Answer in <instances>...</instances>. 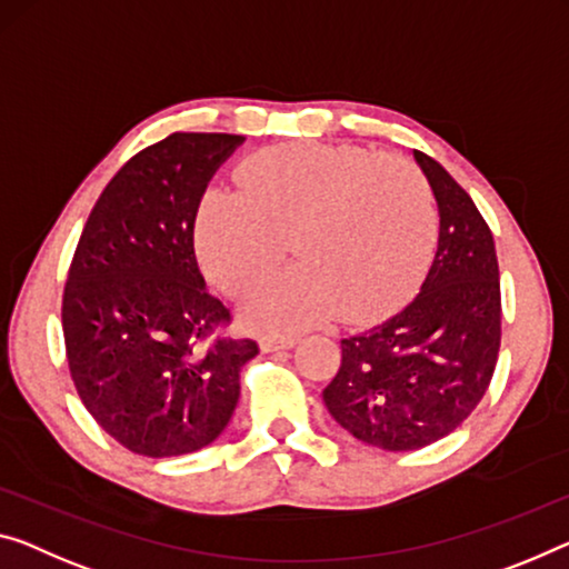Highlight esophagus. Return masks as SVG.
Wrapping results in <instances>:
<instances>
[{
  "label": "esophagus",
  "mask_w": 569,
  "mask_h": 569,
  "mask_svg": "<svg viewBox=\"0 0 569 569\" xmlns=\"http://www.w3.org/2000/svg\"><path fill=\"white\" fill-rule=\"evenodd\" d=\"M295 346V338H261V351H287Z\"/></svg>",
  "instance_id": "esophagus-1"
}]
</instances>
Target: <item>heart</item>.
Here are the masks:
<instances>
[{
	"instance_id": "1",
	"label": "heart",
	"mask_w": 569,
	"mask_h": 569,
	"mask_svg": "<svg viewBox=\"0 0 569 569\" xmlns=\"http://www.w3.org/2000/svg\"><path fill=\"white\" fill-rule=\"evenodd\" d=\"M241 188L208 186L193 239L226 295L282 257L302 259L243 287L239 312L261 333H292L343 308L366 320L395 308L430 259L437 211L412 160L353 144L284 142L249 154Z\"/></svg>"
}]
</instances>
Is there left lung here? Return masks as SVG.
<instances>
[{
	"mask_svg": "<svg viewBox=\"0 0 569 569\" xmlns=\"http://www.w3.org/2000/svg\"><path fill=\"white\" fill-rule=\"evenodd\" d=\"M440 208V239L405 310L340 340V369L322 389L340 427L373 448H425L466 422L501 348V282L493 233L466 190L415 152Z\"/></svg>",
	"mask_w": 569,
	"mask_h": 569,
	"instance_id": "1",
	"label": "left lung"
}]
</instances>
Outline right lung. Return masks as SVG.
Wrapping results in <instances>:
<instances>
[{"instance_id": "obj_1", "label": "right lung", "mask_w": 569, "mask_h": 569, "mask_svg": "<svg viewBox=\"0 0 569 569\" xmlns=\"http://www.w3.org/2000/svg\"><path fill=\"white\" fill-rule=\"evenodd\" d=\"M239 134L174 132L113 174L78 239L63 292L78 397L119 445L170 458L211 445L239 401L257 340L221 336L226 305L206 290L196 206Z\"/></svg>"}]
</instances>
